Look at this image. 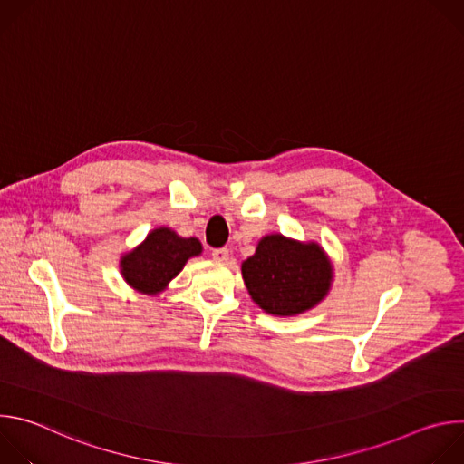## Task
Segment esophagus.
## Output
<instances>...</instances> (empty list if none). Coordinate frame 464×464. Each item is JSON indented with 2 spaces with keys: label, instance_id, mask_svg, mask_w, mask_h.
Segmentation results:
<instances>
[{
  "label": "esophagus",
  "instance_id": "obj_1",
  "mask_svg": "<svg viewBox=\"0 0 464 464\" xmlns=\"http://www.w3.org/2000/svg\"><path fill=\"white\" fill-rule=\"evenodd\" d=\"M213 258L218 260V262H226L229 258V249L227 247H218V249H213Z\"/></svg>",
  "mask_w": 464,
  "mask_h": 464
}]
</instances>
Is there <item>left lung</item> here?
Returning <instances> with one entry per match:
<instances>
[{"label":"left lung","instance_id":"8db88e82","mask_svg":"<svg viewBox=\"0 0 464 464\" xmlns=\"http://www.w3.org/2000/svg\"><path fill=\"white\" fill-rule=\"evenodd\" d=\"M242 277L251 299L264 312L297 315L324 299L334 276L319 244L266 235L255 255L242 262Z\"/></svg>","mask_w":464,"mask_h":464}]
</instances>
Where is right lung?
Returning a JSON list of instances; mask_svg holds the SVG:
<instances>
[{"mask_svg": "<svg viewBox=\"0 0 464 464\" xmlns=\"http://www.w3.org/2000/svg\"><path fill=\"white\" fill-rule=\"evenodd\" d=\"M202 253L198 238H183L170 227H158L121 256L122 279L140 294L156 295L183 270L190 256Z\"/></svg>", "mask_w": 464, "mask_h": 464, "instance_id": "1", "label": "right lung"}]
</instances>
